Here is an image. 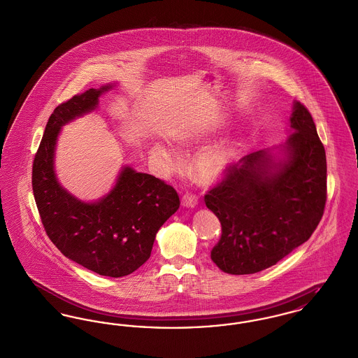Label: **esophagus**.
Masks as SVG:
<instances>
[{
	"label": "esophagus",
	"mask_w": 358,
	"mask_h": 358,
	"mask_svg": "<svg viewBox=\"0 0 358 358\" xmlns=\"http://www.w3.org/2000/svg\"><path fill=\"white\" fill-rule=\"evenodd\" d=\"M182 205L185 208H195L198 205V196L192 192H186L183 196H182Z\"/></svg>",
	"instance_id": "esophagus-1"
}]
</instances>
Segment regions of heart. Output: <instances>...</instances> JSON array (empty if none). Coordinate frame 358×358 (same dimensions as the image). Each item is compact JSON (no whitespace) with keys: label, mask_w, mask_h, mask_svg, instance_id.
Masks as SVG:
<instances>
[{"label":"heart","mask_w":358,"mask_h":358,"mask_svg":"<svg viewBox=\"0 0 358 358\" xmlns=\"http://www.w3.org/2000/svg\"><path fill=\"white\" fill-rule=\"evenodd\" d=\"M153 155L157 160L166 163L168 166L173 167L178 164V156L167 149L163 145H155ZM234 157L232 149L227 146L212 148L203 153H201L192 163V173L194 178L201 183H212L217 180L227 167L229 166Z\"/></svg>","instance_id":"obj_1"}]
</instances>
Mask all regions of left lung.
Wrapping results in <instances>:
<instances>
[{
	"label": "left lung",
	"mask_w": 358,
	"mask_h": 358,
	"mask_svg": "<svg viewBox=\"0 0 358 358\" xmlns=\"http://www.w3.org/2000/svg\"><path fill=\"white\" fill-rule=\"evenodd\" d=\"M285 159L258 150L229 164L205 195L221 222L212 261L228 274H254L306 243L327 201V163L308 108L296 101Z\"/></svg>",
	"instance_id": "1"
}]
</instances>
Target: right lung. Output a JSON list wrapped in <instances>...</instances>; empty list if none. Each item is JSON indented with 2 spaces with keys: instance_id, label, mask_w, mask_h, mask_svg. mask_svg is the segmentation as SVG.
<instances>
[{
  "instance_id": "obj_1",
  "label": "right lung",
  "mask_w": 358,
  "mask_h": 358,
  "mask_svg": "<svg viewBox=\"0 0 358 358\" xmlns=\"http://www.w3.org/2000/svg\"><path fill=\"white\" fill-rule=\"evenodd\" d=\"M111 85L88 90L59 104L48 118L34 159L32 190L45 231L73 262L106 277H124L150 257L160 227L180 205L164 180L124 167L117 185L94 203L81 202L61 187L54 172V150L61 127L95 110Z\"/></svg>"
}]
</instances>
